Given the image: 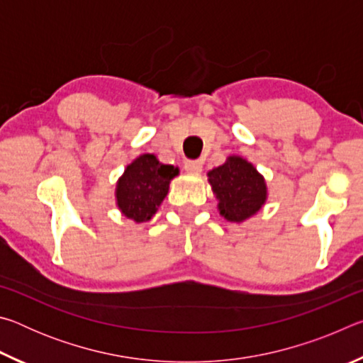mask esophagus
<instances>
[{"mask_svg":"<svg viewBox=\"0 0 363 363\" xmlns=\"http://www.w3.org/2000/svg\"><path fill=\"white\" fill-rule=\"evenodd\" d=\"M184 168H186L187 173L199 174L201 171V162L200 160H187V162L184 163Z\"/></svg>","mask_w":363,"mask_h":363,"instance_id":"34e87169","label":"esophagus"}]
</instances>
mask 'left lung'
<instances>
[{"instance_id":"left-lung-1","label":"left lung","mask_w":363,"mask_h":363,"mask_svg":"<svg viewBox=\"0 0 363 363\" xmlns=\"http://www.w3.org/2000/svg\"><path fill=\"white\" fill-rule=\"evenodd\" d=\"M213 194L218 199V210L230 223H243L261 210L267 200L264 177L247 160L230 155L224 164L208 173Z\"/></svg>"}]
</instances>
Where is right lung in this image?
<instances>
[{"label": "right lung", "instance_id": "obj_1", "mask_svg": "<svg viewBox=\"0 0 363 363\" xmlns=\"http://www.w3.org/2000/svg\"><path fill=\"white\" fill-rule=\"evenodd\" d=\"M179 169L173 164H163L153 153L139 155L130 163L116 182V205L123 216L145 223L157 213L168 194L169 182Z\"/></svg>", "mask_w": 363, "mask_h": 363}]
</instances>
